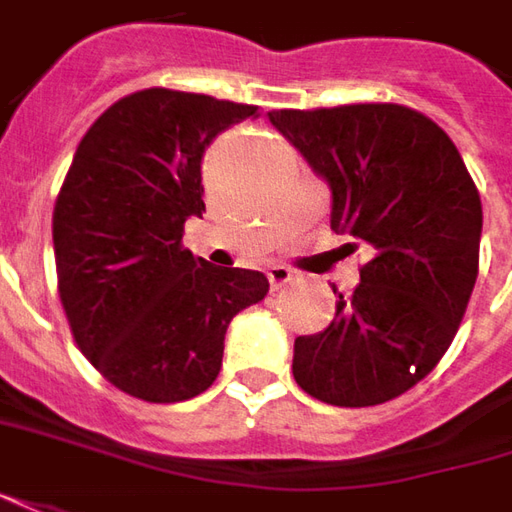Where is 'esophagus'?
I'll return each instance as SVG.
<instances>
[{"label":"esophagus","mask_w":512,"mask_h":512,"mask_svg":"<svg viewBox=\"0 0 512 512\" xmlns=\"http://www.w3.org/2000/svg\"><path fill=\"white\" fill-rule=\"evenodd\" d=\"M267 278H270V287H273V290H278V287L290 284L295 276H292L290 267H284V264H273V267H267Z\"/></svg>","instance_id":"34e87169"}]
</instances>
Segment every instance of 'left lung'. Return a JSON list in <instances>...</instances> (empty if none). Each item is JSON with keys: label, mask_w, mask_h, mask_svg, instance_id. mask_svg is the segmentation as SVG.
<instances>
[{"label": "left lung", "mask_w": 512, "mask_h": 512, "mask_svg": "<svg viewBox=\"0 0 512 512\" xmlns=\"http://www.w3.org/2000/svg\"><path fill=\"white\" fill-rule=\"evenodd\" d=\"M267 116L329 183L331 231L373 253L329 326L295 340L292 376L334 407L384 404L438 365L463 320L479 267L477 186L446 130L404 105Z\"/></svg>", "instance_id": "obj_1"}]
</instances>
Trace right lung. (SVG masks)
<instances>
[{
	"instance_id": "obj_1",
	"label": "right lung",
	"mask_w": 512,
	"mask_h": 512,
	"mask_svg": "<svg viewBox=\"0 0 512 512\" xmlns=\"http://www.w3.org/2000/svg\"><path fill=\"white\" fill-rule=\"evenodd\" d=\"M256 105L169 88L114 102L77 144L52 214L74 343L128 396L175 404L217 379L228 323L270 290L259 270L183 248L203 217V153Z\"/></svg>"
}]
</instances>
